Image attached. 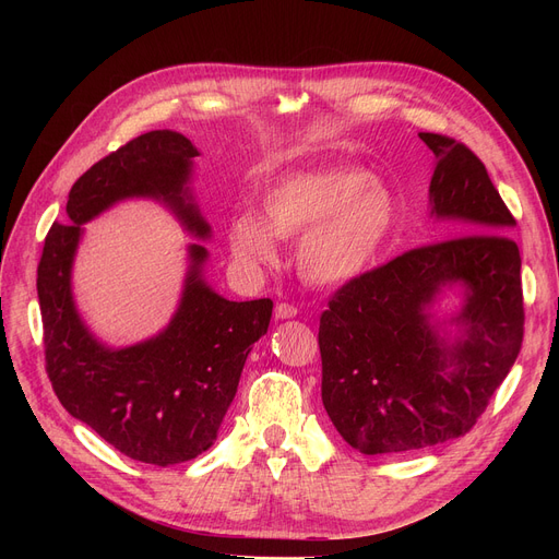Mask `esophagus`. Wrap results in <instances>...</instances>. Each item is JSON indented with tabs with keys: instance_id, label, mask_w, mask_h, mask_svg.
I'll use <instances>...</instances> for the list:
<instances>
[{
	"instance_id": "1",
	"label": "esophagus",
	"mask_w": 559,
	"mask_h": 559,
	"mask_svg": "<svg viewBox=\"0 0 559 559\" xmlns=\"http://www.w3.org/2000/svg\"><path fill=\"white\" fill-rule=\"evenodd\" d=\"M274 312H276V319H292V317H297V308L292 306V304H278Z\"/></svg>"
}]
</instances>
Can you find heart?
I'll list each match as a JSON object with an SVG mask.
<instances>
[{"instance_id": "b5f03b06", "label": "heart", "mask_w": 559, "mask_h": 559, "mask_svg": "<svg viewBox=\"0 0 559 559\" xmlns=\"http://www.w3.org/2000/svg\"><path fill=\"white\" fill-rule=\"evenodd\" d=\"M399 199L388 181L356 165L287 174L262 194V217L245 211L226 228L230 255L245 270L270 267L278 240L297 241V267L317 287L360 278L392 238Z\"/></svg>"}]
</instances>
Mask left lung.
Segmentation results:
<instances>
[{
	"instance_id": "1",
	"label": "left lung",
	"mask_w": 559,
	"mask_h": 559,
	"mask_svg": "<svg viewBox=\"0 0 559 559\" xmlns=\"http://www.w3.org/2000/svg\"><path fill=\"white\" fill-rule=\"evenodd\" d=\"M435 154L430 217L449 238L342 285L319 319L321 401L348 447L399 455L474 428L523 340L514 217L480 158L453 138L419 133ZM459 287L449 318L431 308Z\"/></svg>"
}]
</instances>
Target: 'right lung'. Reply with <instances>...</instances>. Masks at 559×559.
I'll list each match as a JSON object with an SVG mask.
<instances>
[{
	"mask_svg": "<svg viewBox=\"0 0 559 559\" xmlns=\"http://www.w3.org/2000/svg\"><path fill=\"white\" fill-rule=\"evenodd\" d=\"M197 146L181 133L150 131L95 163L72 186L70 224L49 228L38 264V301L51 388L68 413L131 460L169 466L209 451L238 392L251 346L267 333L272 299L228 301L205 283L209 249L188 247V274L169 324L112 348L81 319L72 264L83 224L124 199H154L199 240L211 226L190 181Z\"/></svg>",
	"mask_w": 559,
	"mask_h": 559,
	"instance_id": "obj_1",
	"label": "right lung"
}]
</instances>
